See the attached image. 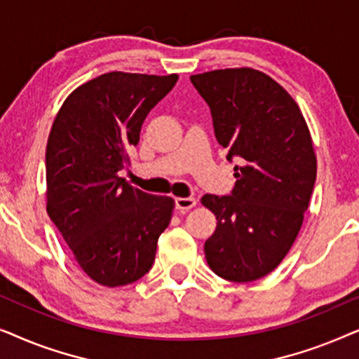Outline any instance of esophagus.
Instances as JSON below:
<instances>
[{
    "mask_svg": "<svg viewBox=\"0 0 359 359\" xmlns=\"http://www.w3.org/2000/svg\"><path fill=\"white\" fill-rule=\"evenodd\" d=\"M196 205V199L194 198H176V209L181 210V212H186L191 208Z\"/></svg>",
    "mask_w": 359,
    "mask_h": 359,
    "instance_id": "obj_1",
    "label": "esophagus"
}]
</instances>
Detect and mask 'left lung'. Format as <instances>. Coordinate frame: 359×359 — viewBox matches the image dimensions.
<instances>
[{
    "label": "left lung",
    "instance_id": "8db88e82",
    "mask_svg": "<svg viewBox=\"0 0 359 359\" xmlns=\"http://www.w3.org/2000/svg\"><path fill=\"white\" fill-rule=\"evenodd\" d=\"M191 81L210 107L227 158L240 160L232 194L201 198L217 219L205 259L227 281H255L283 262L302 227L317 176L311 130L297 102L266 73L225 68Z\"/></svg>",
    "mask_w": 359,
    "mask_h": 359
}]
</instances>
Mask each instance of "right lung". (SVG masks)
I'll return each mask as SVG.
<instances>
[{
    "label": "right lung",
    "instance_id": "1",
    "mask_svg": "<svg viewBox=\"0 0 359 359\" xmlns=\"http://www.w3.org/2000/svg\"><path fill=\"white\" fill-rule=\"evenodd\" d=\"M178 75L111 72L73 90L53 119L46 150L47 214L80 268L107 287L149 273L175 201L130 186V165L147 114Z\"/></svg>",
    "mask_w": 359,
    "mask_h": 359
}]
</instances>
